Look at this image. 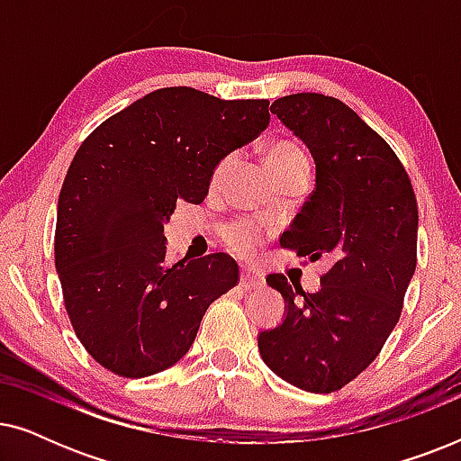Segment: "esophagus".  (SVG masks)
<instances>
[{"mask_svg":"<svg viewBox=\"0 0 461 461\" xmlns=\"http://www.w3.org/2000/svg\"><path fill=\"white\" fill-rule=\"evenodd\" d=\"M241 287L243 289H258L262 287V275L254 267H245L241 270Z\"/></svg>","mask_w":461,"mask_h":461,"instance_id":"1","label":"esophagus"}]
</instances>
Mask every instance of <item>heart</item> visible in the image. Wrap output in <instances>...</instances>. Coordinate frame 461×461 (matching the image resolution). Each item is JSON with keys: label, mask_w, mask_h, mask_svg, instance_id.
Here are the masks:
<instances>
[{"label": "heart", "mask_w": 461, "mask_h": 461, "mask_svg": "<svg viewBox=\"0 0 461 461\" xmlns=\"http://www.w3.org/2000/svg\"><path fill=\"white\" fill-rule=\"evenodd\" d=\"M264 159H267L268 167L273 169V174H275L283 167L292 166V163H295V161L306 159V157L298 147H295V144L279 140V142L268 144L267 150H264ZM235 161H237L235 155L222 157V159L218 161V166L213 167L212 185H220V182H222L226 176L230 174V169H232V166H235ZM224 235H226V241H229L230 245H235L237 249H248V248H251V243H254V239H256V229H254V224H251V222H245V220H241V222L226 226Z\"/></svg>", "instance_id": "b5f03b06"}]
</instances>
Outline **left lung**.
<instances>
[{"label":"left lung","mask_w":461,"mask_h":461,"mask_svg":"<svg viewBox=\"0 0 461 461\" xmlns=\"http://www.w3.org/2000/svg\"><path fill=\"white\" fill-rule=\"evenodd\" d=\"M270 113L306 144L317 167L314 191L281 245L333 264L314 294L283 275L267 276L287 314L260 331L258 348L292 386L336 393L369 367L399 323L418 262V201L394 150L342 100L289 94Z\"/></svg>","instance_id":"obj_1"}]
</instances>
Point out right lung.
Listing matches in <instances>:
<instances>
[{
  "mask_svg": "<svg viewBox=\"0 0 461 461\" xmlns=\"http://www.w3.org/2000/svg\"><path fill=\"white\" fill-rule=\"evenodd\" d=\"M268 100L161 87L98 125L62 182L54 258L94 361L147 377L186 355L210 304L237 285L229 254L166 260L176 201L201 203L218 161L267 130Z\"/></svg>",
  "mask_w": 461,
  "mask_h": 461,
  "instance_id": "add662e5",
  "label": "right lung"
}]
</instances>
